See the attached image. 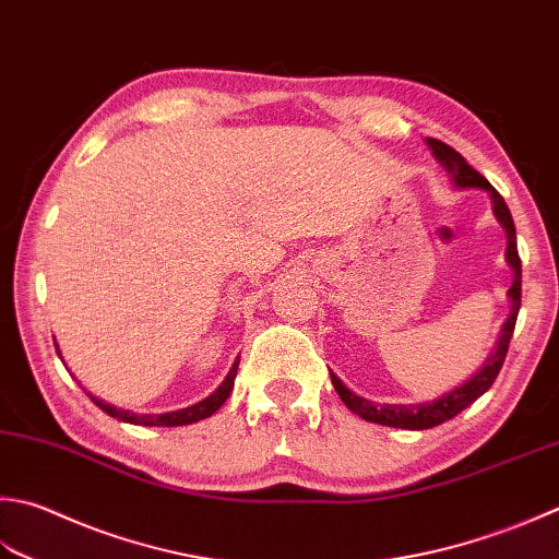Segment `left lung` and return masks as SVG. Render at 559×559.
Masks as SVG:
<instances>
[{
	"label": "left lung",
	"mask_w": 559,
	"mask_h": 559,
	"mask_svg": "<svg viewBox=\"0 0 559 559\" xmlns=\"http://www.w3.org/2000/svg\"><path fill=\"white\" fill-rule=\"evenodd\" d=\"M426 142H429L436 162H439L445 169V174L451 177L455 189H461V191L479 189V191L489 193L491 211H495V217L507 233V264L513 273V283L507 293L509 302H511V312L507 317V322L501 324V332H499L495 348H491L485 358V364L479 366L473 376H469L465 382H461L457 388L443 392L441 397H436L431 402H419V404H376L366 397H358L356 392L348 390L334 373H330L332 385L338 392V397H342L346 407L354 414H358L360 419L382 424V426H392V429H409V431L431 429V426H439L448 419H453L463 409H467L475 400L485 395V392L491 388V382L497 380L501 366H504L509 342H511L513 326H516V317H519V308H521V259H519V247H516V227H513L509 205L504 203V199H501L495 186H491L483 177V174L469 167L461 152H455L451 145H445V142H441V140L426 138Z\"/></svg>",
	"instance_id": "8db88e82"
}]
</instances>
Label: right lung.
Segmentation results:
<instances>
[{"label": "right lung", "instance_id": "right-lung-1", "mask_svg": "<svg viewBox=\"0 0 559 559\" xmlns=\"http://www.w3.org/2000/svg\"><path fill=\"white\" fill-rule=\"evenodd\" d=\"M55 348H58V356H60V346L55 344ZM237 366H239V358L233 364V368H229L227 378L221 382V388H217L213 395H207L205 400L191 404V407L186 409H177V412H164V414H135L130 409H120V407H114V404H108L104 400H98L94 395L92 402L96 404L98 409H104L108 417H114L118 421H126V424H138V426H186V424H195L201 419H207L211 414H215L217 409L223 407L225 400L229 397V392H233L235 388V378H237Z\"/></svg>", "mask_w": 559, "mask_h": 559}]
</instances>
